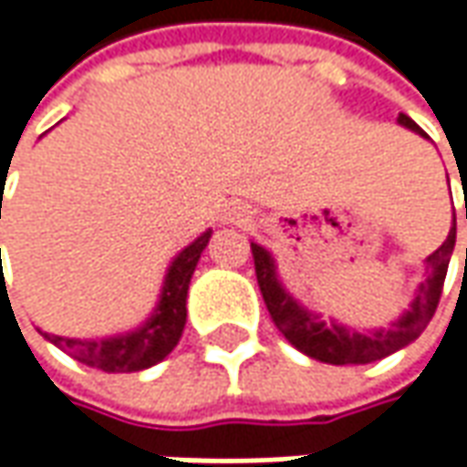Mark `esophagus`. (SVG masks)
<instances>
[{
  "label": "esophagus",
  "mask_w": 467,
  "mask_h": 467,
  "mask_svg": "<svg viewBox=\"0 0 467 467\" xmlns=\"http://www.w3.org/2000/svg\"><path fill=\"white\" fill-rule=\"evenodd\" d=\"M225 221L234 225H246L252 221V213L244 205H231L228 207V213H225Z\"/></svg>",
  "instance_id": "esophagus-1"
}]
</instances>
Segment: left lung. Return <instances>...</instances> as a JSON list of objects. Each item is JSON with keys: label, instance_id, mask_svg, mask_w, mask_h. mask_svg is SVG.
I'll return each mask as SVG.
<instances>
[{"label": "left lung", "instance_id": "8db88e82", "mask_svg": "<svg viewBox=\"0 0 467 467\" xmlns=\"http://www.w3.org/2000/svg\"><path fill=\"white\" fill-rule=\"evenodd\" d=\"M398 124L408 127L410 132L426 137L421 127L410 117L400 114ZM455 218H452V228L447 234V239L441 246L426 257V278L416 291V298L410 301V306L405 309L389 327H379L371 332H356L353 327L337 325V322H322L319 314L309 312L304 304H298L296 298L285 291V285L278 278V265L273 260V254L252 242V254H254V273H257V283H260L262 298L267 304V312L273 317L275 327H278L285 340L306 353L309 358L325 361V364H371L379 361L395 350L405 348L408 343H413L426 325L431 322V317L437 312V304L441 296V285L447 278V267H450V257L455 249Z\"/></svg>", "mask_w": 467, "mask_h": 467}]
</instances>
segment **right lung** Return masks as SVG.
Returning <instances> with one entry per match:
<instances>
[{"instance_id":"obj_1","label":"right lung","mask_w":467,"mask_h":467,"mask_svg":"<svg viewBox=\"0 0 467 467\" xmlns=\"http://www.w3.org/2000/svg\"><path fill=\"white\" fill-rule=\"evenodd\" d=\"M2 218V200H0ZM213 231L207 228L202 236L184 246L173 262L169 265V273L161 288V298L155 304L153 314L130 332L111 335V337H99V340H80V337H62V335H48L38 330L48 343L69 353L85 367L100 368L109 374H121V371H142V368L155 367L163 361L171 350L176 348L184 325H187V291L189 280L194 275V267L200 262V254L205 252ZM2 254V252H0Z\"/></svg>"}]
</instances>
